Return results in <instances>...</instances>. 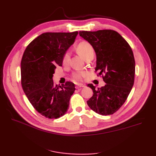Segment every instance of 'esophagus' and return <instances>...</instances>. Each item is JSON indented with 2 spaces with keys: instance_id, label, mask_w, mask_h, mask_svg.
Here are the masks:
<instances>
[{
  "instance_id": "obj_1",
  "label": "esophagus",
  "mask_w": 156,
  "mask_h": 156,
  "mask_svg": "<svg viewBox=\"0 0 156 156\" xmlns=\"http://www.w3.org/2000/svg\"><path fill=\"white\" fill-rule=\"evenodd\" d=\"M85 87V85L84 84H77L76 85V88H82V87Z\"/></svg>"
}]
</instances>
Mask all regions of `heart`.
Segmentation results:
<instances>
[{"label":"heart","mask_w":156,"mask_h":156,"mask_svg":"<svg viewBox=\"0 0 156 156\" xmlns=\"http://www.w3.org/2000/svg\"><path fill=\"white\" fill-rule=\"evenodd\" d=\"M77 50L79 53L81 55L84 59H87L89 56L94 55V49L93 47L88 42L83 41L80 42L77 46ZM70 58V53L69 51H66L64 53L62 58V62L64 64H67L69 62ZM87 75V73L83 71L81 72H75L72 74V78L76 81H81L83 78Z\"/></svg>","instance_id":"obj_1"}]
</instances>
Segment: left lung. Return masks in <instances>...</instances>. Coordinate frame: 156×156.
<instances>
[{
  "label": "left lung",
  "mask_w": 156,
  "mask_h": 156,
  "mask_svg": "<svg viewBox=\"0 0 156 156\" xmlns=\"http://www.w3.org/2000/svg\"><path fill=\"white\" fill-rule=\"evenodd\" d=\"M79 35L92 45L96 54L98 76L106 83L104 87H88L93 96L87 101L92 110L101 115L114 114L123 105L133 86L135 62L130 45L113 30L80 31Z\"/></svg>",
  "instance_id": "obj_1"
}]
</instances>
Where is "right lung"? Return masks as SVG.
<instances>
[{"instance_id": "obj_1", "label": "right lung", "mask_w": 156, "mask_h": 156, "mask_svg": "<svg viewBox=\"0 0 156 156\" xmlns=\"http://www.w3.org/2000/svg\"><path fill=\"white\" fill-rule=\"evenodd\" d=\"M77 31L45 32L32 40L25 49L21 62V85L32 105L48 119H58L68 111L75 84L67 81L55 85V69L62 66L67 49Z\"/></svg>"}]
</instances>
